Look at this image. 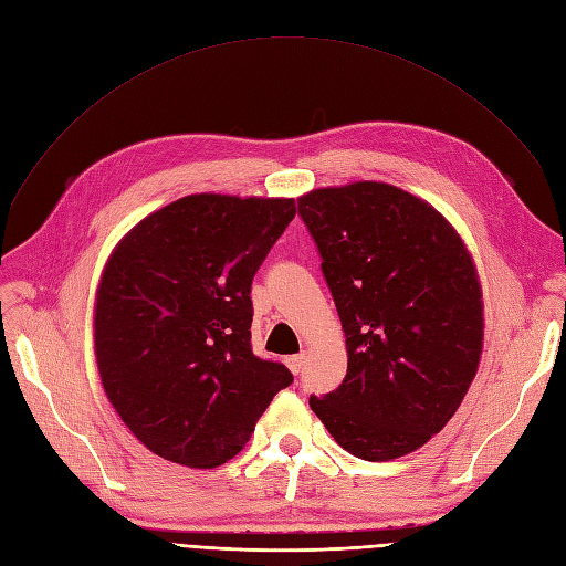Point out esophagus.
<instances>
[{
  "label": "esophagus",
  "mask_w": 566,
  "mask_h": 566,
  "mask_svg": "<svg viewBox=\"0 0 566 566\" xmlns=\"http://www.w3.org/2000/svg\"><path fill=\"white\" fill-rule=\"evenodd\" d=\"M304 363H306V356L304 354H297V356H290V358H285V365L290 367V373H300V369L304 367Z\"/></svg>",
  "instance_id": "1"
}]
</instances>
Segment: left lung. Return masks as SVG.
Listing matches in <instances>:
<instances>
[{
  "mask_svg": "<svg viewBox=\"0 0 566 566\" xmlns=\"http://www.w3.org/2000/svg\"><path fill=\"white\" fill-rule=\"evenodd\" d=\"M297 206L348 354L337 391L308 405L358 459L415 452L454 417L478 373L484 304L473 255L431 203L386 182L314 189Z\"/></svg>",
  "mask_w": 566,
  "mask_h": 566,
  "instance_id": "left-lung-1",
  "label": "left lung"
}]
</instances>
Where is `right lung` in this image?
Masks as SVG:
<instances>
[{
	"label": "right lung",
	"instance_id": "obj_1",
	"mask_svg": "<svg viewBox=\"0 0 566 566\" xmlns=\"http://www.w3.org/2000/svg\"><path fill=\"white\" fill-rule=\"evenodd\" d=\"M295 212V199L191 193L112 250L93 308L97 373L149 452L216 469L292 384L252 354L250 285Z\"/></svg>",
	"mask_w": 566,
	"mask_h": 566
}]
</instances>
